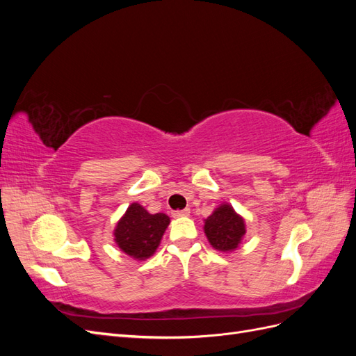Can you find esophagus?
I'll return each instance as SVG.
<instances>
[{"instance_id": "1", "label": "esophagus", "mask_w": 356, "mask_h": 356, "mask_svg": "<svg viewBox=\"0 0 356 356\" xmlns=\"http://www.w3.org/2000/svg\"><path fill=\"white\" fill-rule=\"evenodd\" d=\"M190 209H182V211H174L172 212V217L174 218H182V217H188Z\"/></svg>"}]
</instances>
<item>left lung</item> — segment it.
<instances>
[{"instance_id":"1","label":"left lung","mask_w":356,"mask_h":356,"mask_svg":"<svg viewBox=\"0 0 356 356\" xmlns=\"http://www.w3.org/2000/svg\"><path fill=\"white\" fill-rule=\"evenodd\" d=\"M203 222V232L209 243L220 252H233L238 250L246 233L245 218L227 202L218 204Z\"/></svg>"}]
</instances>
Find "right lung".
Wrapping results in <instances>:
<instances>
[{
  "instance_id": "1",
  "label": "right lung",
  "mask_w": 356,
  "mask_h": 356,
  "mask_svg": "<svg viewBox=\"0 0 356 356\" xmlns=\"http://www.w3.org/2000/svg\"><path fill=\"white\" fill-rule=\"evenodd\" d=\"M169 222L166 213H149L143 204L134 202L115 224L114 242L126 255L144 261L157 251Z\"/></svg>"
}]
</instances>
